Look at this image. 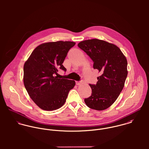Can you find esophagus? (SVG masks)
Returning <instances> with one entry per match:
<instances>
[{"label":"esophagus","mask_w":149,"mask_h":149,"mask_svg":"<svg viewBox=\"0 0 149 149\" xmlns=\"http://www.w3.org/2000/svg\"><path fill=\"white\" fill-rule=\"evenodd\" d=\"M76 84L77 85H80V82L79 81H76Z\"/></svg>","instance_id":"obj_1"}]
</instances>
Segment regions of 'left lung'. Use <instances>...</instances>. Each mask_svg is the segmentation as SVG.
<instances>
[{
    "label": "left lung",
    "instance_id": "1",
    "mask_svg": "<svg viewBox=\"0 0 149 149\" xmlns=\"http://www.w3.org/2000/svg\"><path fill=\"white\" fill-rule=\"evenodd\" d=\"M78 46L93 61V68L102 74L96 84H89L92 93L84 99L85 104L91 109L104 110L115 102L124 87L127 59L118 46L103 40H85Z\"/></svg>",
    "mask_w": 149,
    "mask_h": 149
}]
</instances>
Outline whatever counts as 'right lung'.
Segmentation results:
<instances>
[{"instance_id":"obj_1","label":"right lung","mask_w":149,"mask_h":149,"mask_svg":"<svg viewBox=\"0 0 149 149\" xmlns=\"http://www.w3.org/2000/svg\"><path fill=\"white\" fill-rule=\"evenodd\" d=\"M76 43L57 41L42 43L31 53L23 66V83L33 102L41 109L53 111L66 102L75 81L58 79V70L66 72L63 63Z\"/></svg>"}]
</instances>
